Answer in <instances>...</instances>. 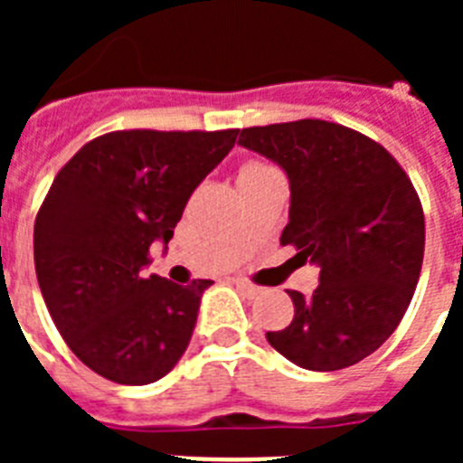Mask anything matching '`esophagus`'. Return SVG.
Wrapping results in <instances>:
<instances>
[{
	"label": "esophagus",
	"mask_w": 463,
	"mask_h": 463,
	"mask_svg": "<svg viewBox=\"0 0 463 463\" xmlns=\"http://www.w3.org/2000/svg\"><path fill=\"white\" fill-rule=\"evenodd\" d=\"M236 282V288H239V292H243L245 297H257V294L261 292V288H257V285H252L250 280H243V278H239Z\"/></svg>",
	"instance_id": "1"
}]
</instances>
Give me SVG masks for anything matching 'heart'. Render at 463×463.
I'll return each instance as SVG.
<instances>
[{"mask_svg":"<svg viewBox=\"0 0 463 463\" xmlns=\"http://www.w3.org/2000/svg\"><path fill=\"white\" fill-rule=\"evenodd\" d=\"M264 169H271V166L264 165V162H245V165L241 166V174H252V171H264Z\"/></svg>","mask_w":463,"mask_h":463,"instance_id":"obj_1","label":"heart"}]
</instances>
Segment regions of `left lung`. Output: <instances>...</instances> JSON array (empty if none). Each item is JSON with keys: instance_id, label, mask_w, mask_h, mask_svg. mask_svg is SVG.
<instances>
[{"instance_id": "left-lung-1", "label": "left lung", "mask_w": 463, "mask_h": 463, "mask_svg": "<svg viewBox=\"0 0 463 463\" xmlns=\"http://www.w3.org/2000/svg\"><path fill=\"white\" fill-rule=\"evenodd\" d=\"M239 143L289 178L280 243L320 267L313 297L288 292L294 320L267 341L301 369L338 371L375 353L411 304L424 213L411 178L373 138L326 120L241 129Z\"/></svg>"}]
</instances>
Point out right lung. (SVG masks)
Returning a JSON list of instances; mask_svg holds the SVG:
<instances>
[{
  "mask_svg": "<svg viewBox=\"0 0 463 463\" xmlns=\"http://www.w3.org/2000/svg\"><path fill=\"white\" fill-rule=\"evenodd\" d=\"M236 134L109 132L55 175L34 222L36 280L71 353L101 378L155 383L185 353L211 280L183 288L146 267Z\"/></svg>",
  "mask_w": 463,
  "mask_h": 463,
  "instance_id": "obj_1",
  "label": "right lung"
}]
</instances>
